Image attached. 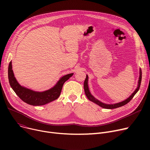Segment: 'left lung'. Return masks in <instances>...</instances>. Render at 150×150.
<instances>
[{"label":"left lung","instance_id":"obj_1","mask_svg":"<svg viewBox=\"0 0 150 150\" xmlns=\"http://www.w3.org/2000/svg\"><path fill=\"white\" fill-rule=\"evenodd\" d=\"M141 81H142V70L141 69H140V75H139V81H138V85L137 87L136 88V89L134 91L131 95L127 98L125 100L122 101V102H119V103H117L115 104H111V105H109V104H105L102 103V102L100 101L99 100H98L97 99H96L95 97H94L92 94L91 93L89 89V86H88V76L86 75V78L84 80V92H85V94L87 98L91 101L93 102V103H96L97 105H98V106H101V108H105V109H114V108H117L121 107L122 106H124L125 105H127L128 103L132 100V98L134 97V96H135V94L138 92L140 86V84H141Z\"/></svg>","mask_w":150,"mask_h":150}]
</instances>
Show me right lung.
<instances>
[{
  "instance_id": "1",
  "label": "right lung",
  "mask_w": 150,
  "mask_h": 150,
  "mask_svg": "<svg viewBox=\"0 0 150 150\" xmlns=\"http://www.w3.org/2000/svg\"><path fill=\"white\" fill-rule=\"evenodd\" d=\"M10 61L8 75L11 88L16 95L25 103L33 106H41L57 100L60 96L64 83L72 76L74 74H69L61 77L53 87L44 92H36L21 86L14 76Z\"/></svg>"
}]
</instances>
